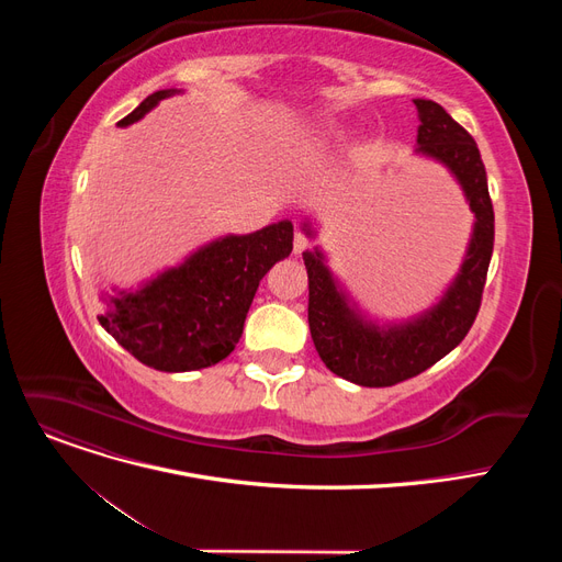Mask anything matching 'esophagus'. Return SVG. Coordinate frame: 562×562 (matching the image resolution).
<instances>
[{"label":"esophagus","instance_id":"1","mask_svg":"<svg viewBox=\"0 0 562 562\" xmlns=\"http://www.w3.org/2000/svg\"><path fill=\"white\" fill-rule=\"evenodd\" d=\"M307 248H310V241L304 239V234H295V241H293V252H295V255H302V252L307 250Z\"/></svg>","mask_w":562,"mask_h":562}]
</instances>
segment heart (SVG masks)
I'll return each mask as SVG.
<instances>
[{"mask_svg":"<svg viewBox=\"0 0 562 562\" xmlns=\"http://www.w3.org/2000/svg\"><path fill=\"white\" fill-rule=\"evenodd\" d=\"M323 135H326V140H333L335 138V131H328V133H323Z\"/></svg>","mask_w":562,"mask_h":562,"instance_id":"b5f03b06","label":"heart"}]
</instances>
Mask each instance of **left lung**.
<instances>
[{"label": "left lung", "mask_w": 562, "mask_h": 562, "mask_svg": "<svg viewBox=\"0 0 562 562\" xmlns=\"http://www.w3.org/2000/svg\"><path fill=\"white\" fill-rule=\"evenodd\" d=\"M419 116L415 157L436 161L454 178L473 213L467 252L440 297L407 318H380L363 310L330 269L326 250H304L310 274V330L321 361L359 386L411 380L450 353L473 326L495 246V213L481 151L471 135L434 100L415 98ZM302 232L316 239L318 223L304 217Z\"/></svg>", "instance_id": "left-lung-1"}]
</instances>
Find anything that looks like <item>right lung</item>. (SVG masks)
<instances>
[{
  "mask_svg": "<svg viewBox=\"0 0 562 562\" xmlns=\"http://www.w3.org/2000/svg\"><path fill=\"white\" fill-rule=\"evenodd\" d=\"M178 93L182 89L155 91L116 126L140 122L161 100ZM291 250V220L250 234L217 236L138 285L100 291L103 314L98 321L128 353L155 370L190 372L215 366L239 342L262 277Z\"/></svg>",
  "mask_w": 562,
  "mask_h": 562,
  "instance_id": "obj_1",
  "label": "right lung"
}]
</instances>
